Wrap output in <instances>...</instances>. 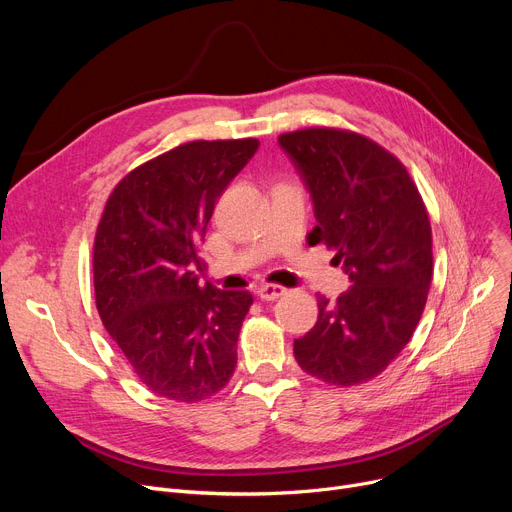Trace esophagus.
Segmentation results:
<instances>
[{
    "label": "esophagus",
    "instance_id": "34e87169",
    "mask_svg": "<svg viewBox=\"0 0 512 512\" xmlns=\"http://www.w3.org/2000/svg\"><path fill=\"white\" fill-rule=\"evenodd\" d=\"M284 292H286V288L280 286V284H261V286L257 288V297H259L261 301H276V299L282 297Z\"/></svg>",
    "mask_w": 512,
    "mask_h": 512
}]
</instances>
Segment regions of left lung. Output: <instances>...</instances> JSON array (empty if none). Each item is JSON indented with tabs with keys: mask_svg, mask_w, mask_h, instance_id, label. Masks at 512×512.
I'll return each mask as SVG.
<instances>
[{
	"mask_svg": "<svg viewBox=\"0 0 512 512\" xmlns=\"http://www.w3.org/2000/svg\"><path fill=\"white\" fill-rule=\"evenodd\" d=\"M313 201L309 245L336 249L351 288L317 297L315 326L294 340V359L336 386L382 373L419 324L432 284V228L400 161L355 132L307 128L278 137Z\"/></svg>",
	"mask_w": 512,
	"mask_h": 512,
	"instance_id": "8db88e82",
	"label": "left lung"
}]
</instances>
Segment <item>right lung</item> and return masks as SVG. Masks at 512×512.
Instances as JSON below:
<instances>
[{"mask_svg":"<svg viewBox=\"0 0 512 512\" xmlns=\"http://www.w3.org/2000/svg\"><path fill=\"white\" fill-rule=\"evenodd\" d=\"M257 149V139L180 145L124 176L105 203L93 249L97 311L161 398L203 400L234 373L253 297L201 288L199 245L215 201Z\"/></svg>","mask_w":512,"mask_h":512,"instance_id":"obj_1","label":"right lung"}]
</instances>
